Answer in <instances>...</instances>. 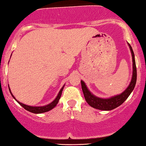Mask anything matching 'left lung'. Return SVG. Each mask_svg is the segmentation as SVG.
I'll list each match as a JSON object with an SVG mask.
<instances>
[{
    "label": "left lung",
    "instance_id": "1",
    "mask_svg": "<svg viewBox=\"0 0 146 146\" xmlns=\"http://www.w3.org/2000/svg\"><path fill=\"white\" fill-rule=\"evenodd\" d=\"M129 48L131 52V55H132V61H133V75L131 78V81L130 82V84L126 88L123 92H122L121 94L116 95V96H112L109 99H102V98L97 97L94 96L93 94L91 93L88 88L86 87V84L83 81H81V84H82V89L83 91L84 96L85 100L89 104V106L94 109H99V110L103 111H110L112 109H114L121 105L129 96L131 92L134 89L135 86L137 79V71L136 66H135V57H134V53L133 51V49L130 44H128Z\"/></svg>",
    "mask_w": 146,
    "mask_h": 146
}]
</instances>
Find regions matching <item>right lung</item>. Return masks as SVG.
<instances>
[{"instance_id":"obj_1","label":"right lung","mask_w":146,"mask_h":146,"mask_svg":"<svg viewBox=\"0 0 146 146\" xmlns=\"http://www.w3.org/2000/svg\"><path fill=\"white\" fill-rule=\"evenodd\" d=\"M64 86H63L62 88L60 89V92H59L58 94H57V97L55 98V99H54L52 102H51V103L49 104L45 105V106H28V105H25L23 103H21V102H18V101L15 99V96L12 94V93H11V89H10V88H9V86H8V88H9V91H10V92H11V95H12L14 99H15V101H16V102H18L20 105H21V106H22L25 109V110L31 112V113H44V112L49 111H50L51 109H52L54 107H55L56 105L58 104L60 97H61L62 92L63 89H64Z\"/></svg>"}]
</instances>
